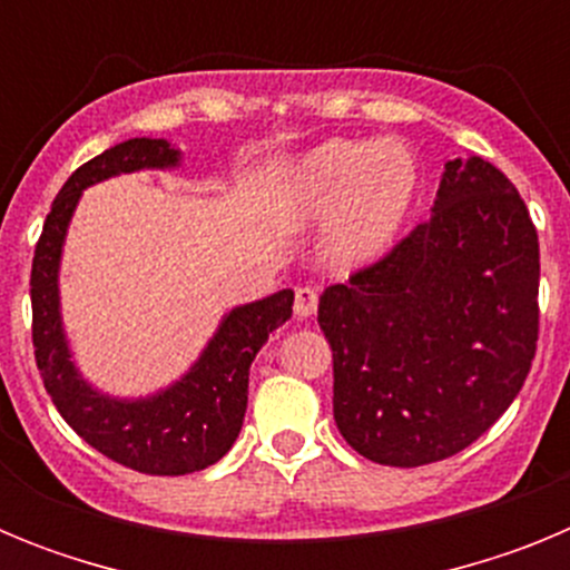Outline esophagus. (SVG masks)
<instances>
[{
	"label": "esophagus",
	"mask_w": 570,
	"mask_h": 570,
	"mask_svg": "<svg viewBox=\"0 0 570 570\" xmlns=\"http://www.w3.org/2000/svg\"><path fill=\"white\" fill-rule=\"evenodd\" d=\"M316 305H320V296H316L314 288H296V296H294L296 320H308V316H314Z\"/></svg>",
	"instance_id": "obj_1"
}]
</instances>
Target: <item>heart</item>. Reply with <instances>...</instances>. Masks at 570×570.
I'll return each instance as SVG.
<instances>
[{"label":"heart","mask_w":570,"mask_h":570,"mask_svg":"<svg viewBox=\"0 0 570 570\" xmlns=\"http://www.w3.org/2000/svg\"><path fill=\"white\" fill-rule=\"evenodd\" d=\"M420 194V165L396 139H328L302 154L276 190V205L299 228L328 225L322 254L336 271L385 259Z\"/></svg>","instance_id":"obj_1"}]
</instances>
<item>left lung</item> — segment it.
I'll list each match as a JSON object with an SVG mask.
<instances>
[{"label":"left lung","mask_w":570,"mask_h":570,"mask_svg":"<svg viewBox=\"0 0 570 570\" xmlns=\"http://www.w3.org/2000/svg\"><path fill=\"white\" fill-rule=\"evenodd\" d=\"M537 296L540 239L511 179L480 156L445 163L431 219L320 299L347 445L416 468L480 440L531 371Z\"/></svg>","instance_id":"obj_1"}]
</instances>
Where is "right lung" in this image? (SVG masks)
I'll list each match as a JSON object with an SVG mask.
<instances>
[{
  "instance_id": "right-lung-1",
  "label": "right lung",
  "mask_w": 570,
  "mask_h": 570,
  "mask_svg": "<svg viewBox=\"0 0 570 570\" xmlns=\"http://www.w3.org/2000/svg\"><path fill=\"white\" fill-rule=\"evenodd\" d=\"M183 150L168 139H128L70 174L45 219L30 271L33 347L62 420L99 454L154 476H183L214 465L230 451L248 407L250 362L279 325L291 320L294 291L236 305L219 320L194 365L168 387L148 396H114L90 385L79 371L62 322L59 268L65 236L82 190L110 176L136 170H174Z\"/></svg>"
}]
</instances>
